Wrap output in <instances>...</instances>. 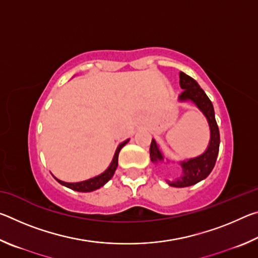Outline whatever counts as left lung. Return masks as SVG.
Masks as SVG:
<instances>
[{
  "label": "left lung",
  "mask_w": 258,
  "mask_h": 258,
  "mask_svg": "<svg viewBox=\"0 0 258 258\" xmlns=\"http://www.w3.org/2000/svg\"><path fill=\"white\" fill-rule=\"evenodd\" d=\"M180 85L183 89V92L180 94L178 99L182 100V101L191 100L192 102L196 103V106L206 116L209 127H211V142H209L206 152L197 157V158L189 159L187 161L181 163L183 168V176L176 178L173 182L168 181L169 185L184 187L194 185L196 183L204 180L213 171L216 163L218 149H220V131H218V126L215 119L213 103L206 93L204 92V90L199 86L198 83L189 75L180 72ZM150 158L154 163H159V161L164 160L163 155H161L158 147H157L155 140H152L150 145Z\"/></svg>",
  "instance_id": "left-lung-1"
}]
</instances>
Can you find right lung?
<instances>
[{"instance_id":"obj_1","label":"right lung","mask_w":258,"mask_h":258,"mask_svg":"<svg viewBox=\"0 0 258 258\" xmlns=\"http://www.w3.org/2000/svg\"><path fill=\"white\" fill-rule=\"evenodd\" d=\"M128 140H126L123 143H120L117 148V150L115 152V156H113V159L111 161L110 166H109L108 169L106 172H103L102 174H100L99 176H95L93 178H90V180H86V181H83V182H77V183H67V182H63V181H60L58 178H55L56 181L61 184L69 187V189L72 190H75V191H80V192H90V191H93V190H97L99 187H101L102 185L106 184V183L110 180L112 177L113 173H115L117 166H118V155H119V151L121 148H123L126 143H127Z\"/></svg>"}]
</instances>
